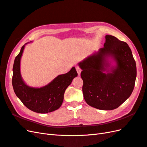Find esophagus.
Listing matches in <instances>:
<instances>
[{
	"label": "esophagus",
	"instance_id": "obj_1",
	"mask_svg": "<svg viewBox=\"0 0 147 147\" xmlns=\"http://www.w3.org/2000/svg\"><path fill=\"white\" fill-rule=\"evenodd\" d=\"M75 67H76V71H77L78 75H80L81 72V69L80 68V67H79L78 65H76V66H75Z\"/></svg>",
	"mask_w": 147,
	"mask_h": 147
}]
</instances>
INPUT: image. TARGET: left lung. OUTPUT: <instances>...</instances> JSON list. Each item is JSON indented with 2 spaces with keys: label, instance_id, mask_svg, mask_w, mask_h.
Instances as JSON below:
<instances>
[{
  "label": "left lung",
  "instance_id": "1",
  "mask_svg": "<svg viewBox=\"0 0 147 147\" xmlns=\"http://www.w3.org/2000/svg\"><path fill=\"white\" fill-rule=\"evenodd\" d=\"M108 56L114 57L117 66L111 73L105 74ZM79 66L84 98L89 105L102 110H114L131 95L137 76L136 63L125 42L107 35L104 47L79 63Z\"/></svg>",
  "mask_w": 147,
  "mask_h": 147
}]
</instances>
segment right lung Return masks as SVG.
<instances>
[{"label":"right lung","mask_w":147,"mask_h":147,"mask_svg":"<svg viewBox=\"0 0 147 147\" xmlns=\"http://www.w3.org/2000/svg\"><path fill=\"white\" fill-rule=\"evenodd\" d=\"M24 45L15 57L13 66L12 85L16 95L29 110L39 113H47L59 108L63 101L65 90L78 76L74 67L64 74L58 76L48 85L41 88L25 84L20 74V59Z\"/></svg>","instance_id":"obj_1"}]
</instances>
